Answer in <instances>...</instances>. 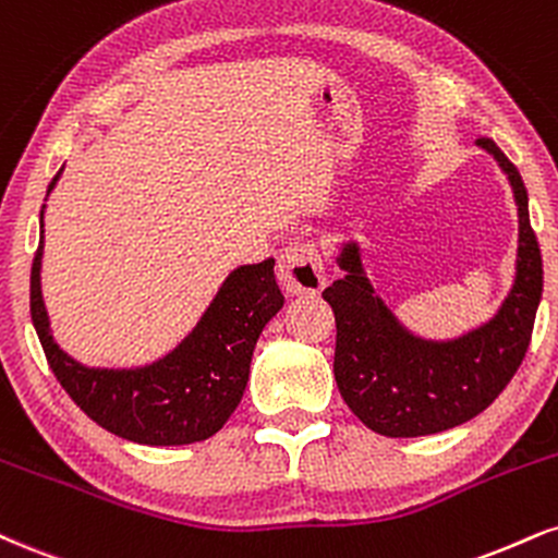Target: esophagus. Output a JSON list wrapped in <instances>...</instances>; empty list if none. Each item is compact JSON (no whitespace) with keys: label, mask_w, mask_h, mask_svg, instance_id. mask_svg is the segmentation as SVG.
Here are the masks:
<instances>
[{"label":"esophagus","mask_w":558,"mask_h":558,"mask_svg":"<svg viewBox=\"0 0 558 558\" xmlns=\"http://www.w3.org/2000/svg\"><path fill=\"white\" fill-rule=\"evenodd\" d=\"M278 275L286 291L291 293H319L325 288V265L322 254L312 241H293L280 252Z\"/></svg>","instance_id":"obj_1"}]
</instances>
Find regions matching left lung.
Masks as SVG:
<instances>
[{"label":"left lung","instance_id":"left-lung-1","mask_svg":"<svg viewBox=\"0 0 558 558\" xmlns=\"http://www.w3.org/2000/svg\"><path fill=\"white\" fill-rule=\"evenodd\" d=\"M478 145L499 160L520 213L517 278L499 314L452 343H426L395 322L361 272L359 250L348 244L340 267L348 270L322 291L335 312V381L348 408L381 436L447 432L486 411L525 359L543 293V259L527 215L520 171L494 140Z\"/></svg>","mask_w":558,"mask_h":558}]
</instances>
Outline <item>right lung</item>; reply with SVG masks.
I'll use <instances>...</instances> for the list:
<instances>
[{
    "mask_svg": "<svg viewBox=\"0 0 558 558\" xmlns=\"http://www.w3.org/2000/svg\"><path fill=\"white\" fill-rule=\"evenodd\" d=\"M41 254L44 210L41 244L31 267V317L53 377L87 418L122 439L153 447L192 445L223 428L250 381L259 332L283 308L275 259L228 275L199 325L166 359L132 372H109L80 366L53 343L41 299Z\"/></svg>",
    "mask_w": 558,
    "mask_h": 558,
    "instance_id": "obj_1",
    "label": "right lung"
}]
</instances>
